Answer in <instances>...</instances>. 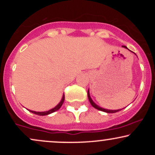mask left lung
Listing matches in <instances>:
<instances>
[{
	"instance_id": "1",
	"label": "left lung",
	"mask_w": 155,
	"mask_h": 155,
	"mask_svg": "<svg viewBox=\"0 0 155 155\" xmlns=\"http://www.w3.org/2000/svg\"><path fill=\"white\" fill-rule=\"evenodd\" d=\"M122 47L127 49V47H125V46H122ZM87 96H88L89 101H90V104H91L92 106H93V107L95 108H96V109H97V110H100V111L106 112V113H116V112L120 111H121V110L122 109H122H118V110H108V109H106V108L100 107V106H97V104H95V103L93 102V101L92 100L91 97H90V92H89V90H88V91H87Z\"/></svg>"
}]
</instances>
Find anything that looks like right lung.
Here are the masks:
<instances>
[{
  "instance_id": "add662e5",
  "label": "right lung",
  "mask_w": 155,
  "mask_h": 155,
  "mask_svg": "<svg viewBox=\"0 0 155 155\" xmlns=\"http://www.w3.org/2000/svg\"><path fill=\"white\" fill-rule=\"evenodd\" d=\"M64 100H65V95H63V97H62V100L60 101V102L56 106H55L54 108H51V109L49 110V111H31V110H29L30 111L32 112V113L35 114H37V115H39V116H45V115H48V114H50L53 113V112L58 111V109H60V107L62 106V105H63V102H64Z\"/></svg>"
}]
</instances>
